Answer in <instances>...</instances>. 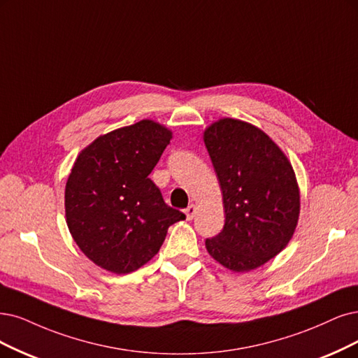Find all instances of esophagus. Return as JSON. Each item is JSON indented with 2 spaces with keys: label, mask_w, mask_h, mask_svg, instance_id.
I'll return each mask as SVG.
<instances>
[{
  "label": "esophagus",
  "mask_w": 358,
  "mask_h": 358,
  "mask_svg": "<svg viewBox=\"0 0 358 358\" xmlns=\"http://www.w3.org/2000/svg\"><path fill=\"white\" fill-rule=\"evenodd\" d=\"M196 210H197V208H196V205H190L187 209H184V214H186V218L190 221V220H193L194 218V215H196Z\"/></svg>",
  "instance_id": "obj_1"
}]
</instances>
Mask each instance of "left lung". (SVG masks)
<instances>
[{
  "instance_id": "1",
  "label": "left lung",
  "mask_w": 358,
  "mask_h": 358,
  "mask_svg": "<svg viewBox=\"0 0 358 358\" xmlns=\"http://www.w3.org/2000/svg\"><path fill=\"white\" fill-rule=\"evenodd\" d=\"M203 141L226 213L221 233L205 242L208 252L231 271L255 270L295 233L301 202L294 168L266 132L239 119L209 125Z\"/></svg>"
}]
</instances>
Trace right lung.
I'll list each match as a JSON object with an SVG mask.
<instances>
[{
	"label": "right lung",
	"mask_w": 358,
	"mask_h": 358,
	"mask_svg": "<svg viewBox=\"0 0 358 358\" xmlns=\"http://www.w3.org/2000/svg\"><path fill=\"white\" fill-rule=\"evenodd\" d=\"M171 138L168 128L143 119L100 136L78 155L64 189L66 222L96 266L136 271L159 252L168 227L186 218L149 178Z\"/></svg>",
	"instance_id": "add662e5"
}]
</instances>
